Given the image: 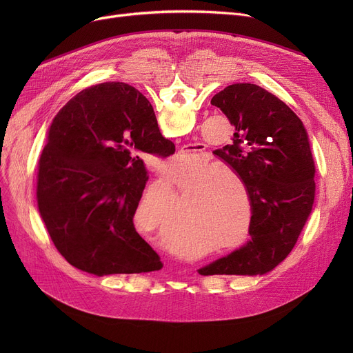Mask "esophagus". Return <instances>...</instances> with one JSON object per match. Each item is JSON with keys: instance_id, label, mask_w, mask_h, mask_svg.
Here are the masks:
<instances>
[{"instance_id": "34e87169", "label": "esophagus", "mask_w": 353, "mask_h": 353, "mask_svg": "<svg viewBox=\"0 0 353 353\" xmlns=\"http://www.w3.org/2000/svg\"><path fill=\"white\" fill-rule=\"evenodd\" d=\"M203 154V150H197V147H188L186 150L184 152H181L180 154H179V157L183 160V159H189V157H193V156H196V157H200Z\"/></svg>"}]
</instances>
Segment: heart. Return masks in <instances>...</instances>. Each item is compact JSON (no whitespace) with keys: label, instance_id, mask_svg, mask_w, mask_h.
I'll use <instances>...</instances> for the list:
<instances>
[{"label":"heart","instance_id":"heart-1","mask_svg":"<svg viewBox=\"0 0 353 353\" xmlns=\"http://www.w3.org/2000/svg\"><path fill=\"white\" fill-rule=\"evenodd\" d=\"M165 183L186 205L184 233L197 245L186 253L210 254L248 242L253 219L252 189L242 174L209 159H199L167 170ZM172 192L165 184H153L134 208L136 220L160 239L170 237L179 217Z\"/></svg>","mask_w":353,"mask_h":353}]
</instances>
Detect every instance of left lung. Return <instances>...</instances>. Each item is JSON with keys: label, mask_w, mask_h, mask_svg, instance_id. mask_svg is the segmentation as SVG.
<instances>
[{"label": "left lung", "mask_w": 353, "mask_h": 353, "mask_svg": "<svg viewBox=\"0 0 353 353\" xmlns=\"http://www.w3.org/2000/svg\"><path fill=\"white\" fill-rule=\"evenodd\" d=\"M234 125L232 143L214 152L252 189V240L200 274H266L292 252L314 203V160L301 119L265 88L228 85L212 99Z\"/></svg>", "instance_id": "obj_1"}]
</instances>
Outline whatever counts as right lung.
I'll return each mask as SVG.
<instances>
[{"mask_svg": "<svg viewBox=\"0 0 353 353\" xmlns=\"http://www.w3.org/2000/svg\"><path fill=\"white\" fill-rule=\"evenodd\" d=\"M173 147L152 104L125 83L88 87L59 111L39 161L37 208L70 265L96 276L161 268L133 225L148 180L134 152L167 157Z\"/></svg>", "mask_w": 353, "mask_h": 353, "instance_id": "1", "label": "right lung"}]
</instances>
